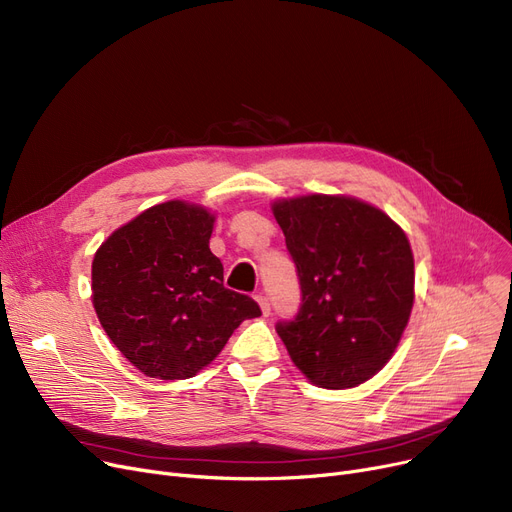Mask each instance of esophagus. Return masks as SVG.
I'll list each match as a JSON object with an SVG mask.
<instances>
[{
    "instance_id": "esophagus-1",
    "label": "esophagus",
    "mask_w": 512,
    "mask_h": 512,
    "mask_svg": "<svg viewBox=\"0 0 512 512\" xmlns=\"http://www.w3.org/2000/svg\"><path fill=\"white\" fill-rule=\"evenodd\" d=\"M255 299H257V303H259V307H261V313L267 317V315H270L272 313V307H270V299H267L265 297V294H255Z\"/></svg>"
}]
</instances>
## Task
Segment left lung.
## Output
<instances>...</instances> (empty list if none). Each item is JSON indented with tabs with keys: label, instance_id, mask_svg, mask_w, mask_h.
Listing matches in <instances>:
<instances>
[{
	"label": "left lung",
	"instance_id": "8db88e82",
	"mask_svg": "<svg viewBox=\"0 0 512 512\" xmlns=\"http://www.w3.org/2000/svg\"><path fill=\"white\" fill-rule=\"evenodd\" d=\"M272 209L303 294L294 319L276 326L292 363L321 388L363 384L409 324L415 263L407 234L353 197L307 195Z\"/></svg>",
	"mask_w": 512,
	"mask_h": 512
}]
</instances>
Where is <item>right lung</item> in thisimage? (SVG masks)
Wrapping results in <instances>:
<instances>
[{
  "label": "right lung",
  "instance_id": "add662e5",
  "mask_svg": "<svg viewBox=\"0 0 512 512\" xmlns=\"http://www.w3.org/2000/svg\"><path fill=\"white\" fill-rule=\"evenodd\" d=\"M215 218L184 201L149 207L93 259V307L118 351L149 378L186 380L222 353L259 305L224 286Z\"/></svg>",
  "mask_w": 512,
  "mask_h": 512
}]
</instances>
